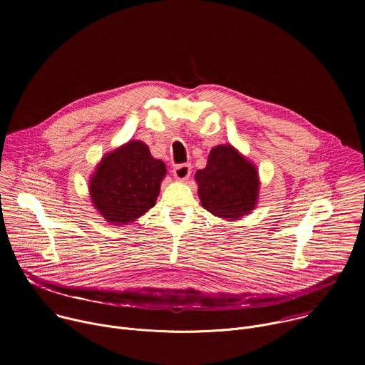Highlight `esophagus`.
I'll list each match as a JSON object with an SVG mask.
<instances>
[{"label":"esophagus","mask_w":365,"mask_h":365,"mask_svg":"<svg viewBox=\"0 0 365 365\" xmlns=\"http://www.w3.org/2000/svg\"><path fill=\"white\" fill-rule=\"evenodd\" d=\"M173 176L179 182H185L190 176V165H178L173 169Z\"/></svg>","instance_id":"34e87169"}]
</instances>
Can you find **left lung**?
Returning <instances> with one entry per match:
<instances>
[{"instance_id": "8db88e82", "label": "left lung", "mask_w": 365, "mask_h": 365, "mask_svg": "<svg viewBox=\"0 0 365 365\" xmlns=\"http://www.w3.org/2000/svg\"><path fill=\"white\" fill-rule=\"evenodd\" d=\"M195 180L202 206L214 217L238 221L255 210L259 192L257 166L231 144L215 145Z\"/></svg>"}]
</instances>
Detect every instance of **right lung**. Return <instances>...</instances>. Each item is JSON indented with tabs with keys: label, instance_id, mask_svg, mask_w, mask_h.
<instances>
[{
	"label": "right lung",
	"instance_id": "1",
	"mask_svg": "<svg viewBox=\"0 0 365 365\" xmlns=\"http://www.w3.org/2000/svg\"><path fill=\"white\" fill-rule=\"evenodd\" d=\"M166 165L140 140L106 153L89 179L95 210L111 225H130L148 212L160 193Z\"/></svg>",
	"mask_w": 365,
	"mask_h": 365
}]
</instances>
